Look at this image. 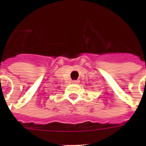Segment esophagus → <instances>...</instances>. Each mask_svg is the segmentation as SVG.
I'll list each match as a JSON object with an SVG mask.
<instances>
[{
    "label": "esophagus",
    "mask_w": 146,
    "mask_h": 146,
    "mask_svg": "<svg viewBox=\"0 0 146 146\" xmlns=\"http://www.w3.org/2000/svg\"><path fill=\"white\" fill-rule=\"evenodd\" d=\"M73 83H75V84H76V83H79L80 82V80H73Z\"/></svg>",
    "instance_id": "obj_1"
}]
</instances>
